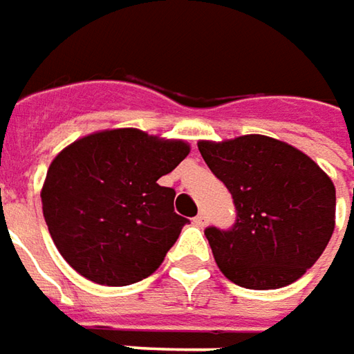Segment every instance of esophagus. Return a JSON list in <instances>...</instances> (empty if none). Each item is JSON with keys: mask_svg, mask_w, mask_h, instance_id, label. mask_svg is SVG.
I'll list each match as a JSON object with an SVG mask.
<instances>
[{"mask_svg": "<svg viewBox=\"0 0 354 354\" xmlns=\"http://www.w3.org/2000/svg\"><path fill=\"white\" fill-rule=\"evenodd\" d=\"M193 223H195V226H198V228H203V226L209 225V218H207V214H205V212H198L197 216L193 218Z\"/></svg>", "mask_w": 354, "mask_h": 354, "instance_id": "obj_1", "label": "esophagus"}]
</instances>
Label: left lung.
<instances>
[{"mask_svg": "<svg viewBox=\"0 0 354 354\" xmlns=\"http://www.w3.org/2000/svg\"><path fill=\"white\" fill-rule=\"evenodd\" d=\"M236 207L228 230L209 226L214 262L248 290H278L317 262L335 230V185L293 145L268 136L198 142Z\"/></svg>", "mask_w": 354, "mask_h": 354, "instance_id": "8db88e82", "label": "left lung"}]
</instances>
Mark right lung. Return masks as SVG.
<instances>
[{
	"label": "right lung",
	"instance_id": "1",
	"mask_svg": "<svg viewBox=\"0 0 354 354\" xmlns=\"http://www.w3.org/2000/svg\"><path fill=\"white\" fill-rule=\"evenodd\" d=\"M189 156L181 140L136 128L84 136L53 159L43 216L61 256L100 286H129L161 266L189 221L159 177Z\"/></svg>",
	"mask_w": 354,
	"mask_h": 354
}]
</instances>
